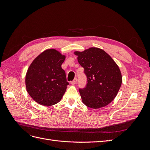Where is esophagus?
Instances as JSON below:
<instances>
[{
	"mask_svg": "<svg viewBox=\"0 0 150 150\" xmlns=\"http://www.w3.org/2000/svg\"><path fill=\"white\" fill-rule=\"evenodd\" d=\"M76 83H77V78H74V79L73 81H71V84L72 85H74V84H76Z\"/></svg>",
	"mask_w": 150,
	"mask_h": 150,
	"instance_id": "esophagus-1",
	"label": "esophagus"
}]
</instances>
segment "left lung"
<instances>
[{
    "instance_id": "8db88e82",
    "label": "left lung",
    "mask_w": 150,
    "mask_h": 150,
    "mask_svg": "<svg viewBox=\"0 0 150 150\" xmlns=\"http://www.w3.org/2000/svg\"><path fill=\"white\" fill-rule=\"evenodd\" d=\"M74 54L78 56V62L87 78L86 87L79 89L83 103L93 109L108 105L116 96L121 87L120 68L101 49L91 47Z\"/></svg>"
}]
</instances>
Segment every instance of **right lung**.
I'll list each match as a JSON object with an SVG mask.
<instances>
[{"mask_svg":"<svg viewBox=\"0 0 150 150\" xmlns=\"http://www.w3.org/2000/svg\"><path fill=\"white\" fill-rule=\"evenodd\" d=\"M65 56L55 49H47L32 62L25 76L26 89L35 101L43 106L59 102L66 92V72L61 65Z\"/></svg>","mask_w":150,"mask_h":150,"instance_id":"add662e5","label":"right lung"}]
</instances>
